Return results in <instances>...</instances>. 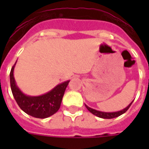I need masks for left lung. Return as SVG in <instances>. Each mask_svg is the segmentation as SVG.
I'll list each match as a JSON object with an SVG mask.
<instances>
[{
    "instance_id": "1",
    "label": "left lung",
    "mask_w": 149,
    "mask_h": 149,
    "mask_svg": "<svg viewBox=\"0 0 149 149\" xmlns=\"http://www.w3.org/2000/svg\"><path fill=\"white\" fill-rule=\"evenodd\" d=\"M134 101V100H132L129 104H128V106H127L125 108L122 109V110H120L119 111H114V112H104V111H97V110H95V109H93L88 107L87 105L85 104V106L87 108L91 113H92L93 114H94L95 116L98 117V118H104V119H111V118H117L118 116L121 115L123 113H125L126 111L128 110V108L130 107V106L132 105V102Z\"/></svg>"
}]
</instances>
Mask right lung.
<instances>
[{"mask_svg":"<svg viewBox=\"0 0 149 149\" xmlns=\"http://www.w3.org/2000/svg\"><path fill=\"white\" fill-rule=\"evenodd\" d=\"M16 63L10 70V83L13 96L20 108L29 115L36 118H46L53 115L60 107L65 89L70 80L58 84L52 90L42 95H27L17 86L14 77V70Z\"/></svg>","mask_w":149,"mask_h":149,"instance_id":"1","label":"right lung"}]
</instances>
